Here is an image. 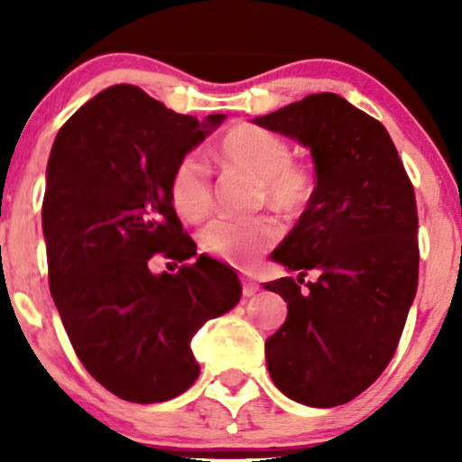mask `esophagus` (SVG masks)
<instances>
[{"instance_id":"34e87169","label":"esophagus","mask_w":462,"mask_h":462,"mask_svg":"<svg viewBox=\"0 0 462 462\" xmlns=\"http://www.w3.org/2000/svg\"><path fill=\"white\" fill-rule=\"evenodd\" d=\"M242 290L244 296H254L258 292V283L254 280H250V277H242Z\"/></svg>"}]
</instances>
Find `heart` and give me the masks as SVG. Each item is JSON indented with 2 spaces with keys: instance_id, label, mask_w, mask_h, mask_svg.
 <instances>
[{
  "instance_id": "1",
  "label": "heart",
  "mask_w": 462,
  "mask_h": 462,
  "mask_svg": "<svg viewBox=\"0 0 462 462\" xmlns=\"http://www.w3.org/2000/svg\"><path fill=\"white\" fill-rule=\"evenodd\" d=\"M225 166L244 170L258 180V199L283 214H299L315 193L311 170L292 160L286 138L252 124H237L225 132L217 149ZM170 198L176 210L189 220L210 212V172L198 155H185L170 176ZM277 237V226L267 217L214 218L201 231V248L231 264L254 263Z\"/></svg>"
}]
</instances>
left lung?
Listing matches in <instances>:
<instances>
[{
    "label": "left lung",
    "mask_w": 462,
    "mask_h": 462,
    "mask_svg": "<svg viewBox=\"0 0 462 462\" xmlns=\"http://www.w3.org/2000/svg\"><path fill=\"white\" fill-rule=\"evenodd\" d=\"M311 151L315 193L271 258L299 277L264 283L288 318L264 343L290 400L334 408L370 387L393 357L419 286L414 189L381 122L332 92L256 117ZM313 270L315 282L302 289Z\"/></svg>",
    "instance_id": "left-lung-1"
}]
</instances>
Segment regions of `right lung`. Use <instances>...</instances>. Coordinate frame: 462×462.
I'll return each instance as SVG.
<instances>
[{"label":"right lung","mask_w":462,"mask_h":462,"mask_svg":"<svg viewBox=\"0 0 462 462\" xmlns=\"http://www.w3.org/2000/svg\"><path fill=\"white\" fill-rule=\"evenodd\" d=\"M223 119L198 122L119 84L75 111L50 151L42 208L50 292L79 362L125 402H166L191 387L199 376L191 338L242 296L236 271L206 254L179 273L149 269L153 254L195 256L170 176Z\"/></svg>","instance_id":"right-lung-1"}]
</instances>
